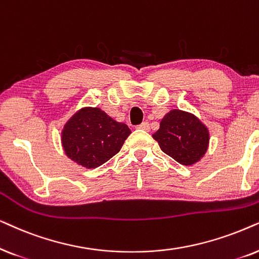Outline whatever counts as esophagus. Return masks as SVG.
<instances>
[{
  "instance_id": "34e87169",
  "label": "esophagus",
  "mask_w": 259,
  "mask_h": 259,
  "mask_svg": "<svg viewBox=\"0 0 259 259\" xmlns=\"http://www.w3.org/2000/svg\"><path fill=\"white\" fill-rule=\"evenodd\" d=\"M137 129L144 130V132H149V129H150L149 123H148V122H143V123H141L140 125H137Z\"/></svg>"
}]
</instances>
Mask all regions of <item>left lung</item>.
Masks as SVG:
<instances>
[{"label":"left lung","instance_id":"obj_1","mask_svg":"<svg viewBox=\"0 0 259 259\" xmlns=\"http://www.w3.org/2000/svg\"><path fill=\"white\" fill-rule=\"evenodd\" d=\"M161 150L180 164L192 165L204 157L208 149L209 133L198 117L182 110H170L153 134Z\"/></svg>","mask_w":259,"mask_h":259}]
</instances>
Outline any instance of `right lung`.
I'll return each instance as SVG.
<instances>
[{
	"label": "right lung",
	"mask_w": 259,
	"mask_h": 259,
	"mask_svg": "<svg viewBox=\"0 0 259 259\" xmlns=\"http://www.w3.org/2000/svg\"><path fill=\"white\" fill-rule=\"evenodd\" d=\"M132 134L99 108L78 110L64 125L61 143L65 154L85 168H97L118 153Z\"/></svg>",
	"instance_id": "obj_1"
}]
</instances>
